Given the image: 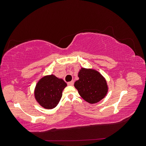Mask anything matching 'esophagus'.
Wrapping results in <instances>:
<instances>
[{
	"instance_id": "1",
	"label": "esophagus",
	"mask_w": 146,
	"mask_h": 146,
	"mask_svg": "<svg viewBox=\"0 0 146 146\" xmlns=\"http://www.w3.org/2000/svg\"><path fill=\"white\" fill-rule=\"evenodd\" d=\"M74 81H71V82H68V85H71V86H72V85H74Z\"/></svg>"
}]
</instances>
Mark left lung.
<instances>
[{"mask_svg":"<svg viewBox=\"0 0 146 146\" xmlns=\"http://www.w3.org/2000/svg\"><path fill=\"white\" fill-rule=\"evenodd\" d=\"M79 79L74 83L78 94L87 102H99L107 95L108 88L107 81L98 70L82 68L78 72Z\"/></svg>","mask_w":146,"mask_h":146,"instance_id":"1","label":"left lung"}]
</instances>
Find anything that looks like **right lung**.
<instances>
[{
  "label": "right lung",
  "instance_id": "right-lung-1",
  "mask_svg": "<svg viewBox=\"0 0 146 146\" xmlns=\"http://www.w3.org/2000/svg\"><path fill=\"white\" fill-rule=\"evenodd\" d=\"M67 86L61 78L53 74L42 77L35 88V98L41 107L52 109L56 107L62 97V92Z\"/></svg>",
  "mask_w": 146,
  "mask_h": 146
}]
</instances>
